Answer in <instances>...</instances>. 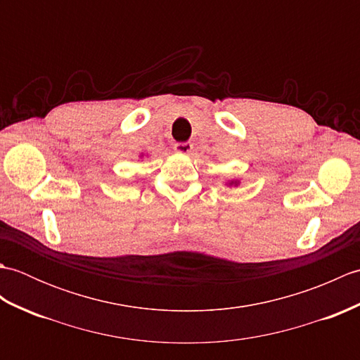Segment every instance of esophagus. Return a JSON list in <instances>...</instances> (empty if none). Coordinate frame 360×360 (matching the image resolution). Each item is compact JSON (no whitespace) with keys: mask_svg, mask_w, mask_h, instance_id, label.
<instances>
[{"mask_svg":"<svg viewBox=\"0 0 360 360\" xmlns=\"http://www.w3.org/2000/svg\"><path fill=\"white\" fill-rule=\"evenodd\" d=\"M192 148H193V145L190 142H176L174 143V150L181 153V155H188V153L192 151Z\"/></svg>","mask_w":360,"mask_h":360,"instance_id":"34e87169","label":"esophagus"}]
</instances>
